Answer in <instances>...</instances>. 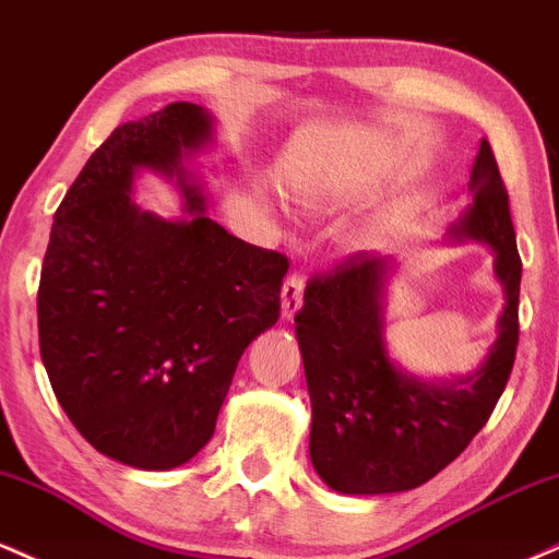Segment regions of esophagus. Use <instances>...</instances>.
Returning a JSON list of instances; mask_svg holds the SVG:
<instances>
[{"label": "esophagus", "instance_id": "1", "mask_svg": "<svg viewBox=\"0 0 559 559\" xmlns=\"http://www.w3.org/2000/svg\"><path fill=\"white\" fill-rule=\"evenodd\" d=\"M301 294H305V275L292 273L281 288V316L292 320L301 307Z\"/></svg>", "mask_w": 559, "mask_h": 559}]
</instances>
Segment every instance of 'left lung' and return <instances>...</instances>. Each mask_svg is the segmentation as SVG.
<instances>
[{
  "label": "left lung",
  "instance_id": "obj_1",
  "mask_svg": "<svg viewBox=\"0 0 559 559\" xmlns=\"http://www.w3.org/2000/svg\"><path fill=\"white\" fill-rule=\"evenodd\" d=\"M473 202L447 230L449 243L476 241L493 254L504 288L497 338L473 373L420 378L386 346V286L400 262L357 252L316 275L294 318L312 404L310 460L338 493L418 489L457 457L489 420L518 349L521 254L510 202L489 141L471 173Z\"/></svg>",
  "mask_w": 559,
  "mask_h": 559
}]
</instances>
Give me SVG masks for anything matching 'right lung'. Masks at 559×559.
<instances>
[{"instance_id":"right-lung-1","label":"right lung","mask_w":559,"mask_h":559,"mask_svg":"<svg viewBox=\"0 0 559 559\" xmlns=\"http://www.w3.org/2000/svg\"><path fill=\"white\" fill-rule=\"evenodd\" d=\"M215 118L173 102L118 126L57 207L38 284V344L57 402L105 457L173 471L213 439L243 349L273 329L284 254L207 215L191 159ZM168 177L181 218L132 199L139 171Z\"/></svg>"}]
</instances>
